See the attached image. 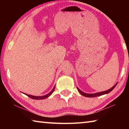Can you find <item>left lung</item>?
Wrapping results in <instances>:
<instances>
[{"label": "left lung", "instance_id": "8db88e82", "mask_svg": "<svg viewBox=\"0 0 129 129\" xmlns=\"http://www.w3.org/2000/svg\"><path fill=\"white\" fill-rule=\"evenodd\" d=\"M117 83L114 86H113L112 88H110V89H109V90H106V91H101V92H99V93H94V94H88V93H84V92H82V91H81L78 88H77L78 91H79L81 94H82V95L85 96V97H98V96H100V95H102L105 94H108L109 93H110L111 91H112L113 90V89H114L115 86L117 85Z\"/></svg>", "mask_w": 129, "mask_h": 129}]
</instances>
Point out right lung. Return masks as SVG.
Masks as SVG:
<instances>
[{"instance_id": "obj_1", "label": "right lung", "mask_w": 129, "mask_h": 129, "mask_svg": "<svg viewBox=\"0 0 129 129\" xmlns=\"http://www.w3.org/2000/svg\"><path fill=\"white\" fill-rule=\"evenodd\" d=\"M54 88H55V86H54V88H53V89H52L51 92H49L48 94H47L43 96H34V95H28V94H25V95H27L28 97H29V98H31V99L34 100V99L35 100H44L46 99L47 97H48L49 96H50L52 94V93H53L54 90Z\"/></svg>"}]
</instances>
